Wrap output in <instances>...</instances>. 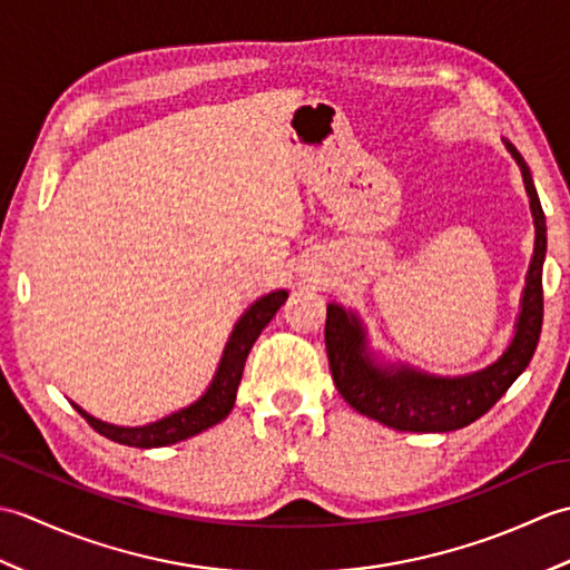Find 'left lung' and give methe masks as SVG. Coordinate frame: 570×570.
Segmentation results:
<instances>
[{"label":"left lung","instance_id":"8db88e82","mask_svg":"<svg viewBox=\"0 0 570 570\" xmlns=\"http://www.w3.org/2000/svg\"><path fill=\"white\" fill-rule=\"evenodd\" d=\"M522 168L524 188L534 215V257L527 272L522 311L514 325V337L498 362L463 377H435L409 365H377L367 350L365 325L357 313L328 304L325 318V350L333 382L345 402L360 414L414 433H445L470 426L500 402L514 380L527 370L539 345L543 321L541 272L547 257V217L537 196L529 166L510 141H504Z\"/></svg>","mask_w":570,"mask_h":570}]
</instances>
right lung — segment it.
I'll return each instance as SVG.
<instances>
[{"label":"right lung","instance_id":"1","mask_svg":"<svg viewBox=\"0 0 570 570\" xmlns=\"http://www.w3.org/2000/svg\"><path fill=\"white\" fill-rule=\"evenodd\" d=\"M286 298L288 294L284 288H278V292H272L262 296L259 301H254V304L242 313L239 321L235 323L233 335H229V341L223 350L220 365H217L210 386L205 390V394L198 399V402H193L190 406L174 411V414H168L159 421H151L147 426H115V423L90 416L88 411H82L78 404L72 406L80 411L82 419L88 421L95 431L102 433L105 439L122 445L161 448V445L186 441L190 435H198L200 431L220 423L229 411H233L237 386L242 380V370H245L249 350L254 341L259 337V333L269 325L274 313L282 308Z\"/></svg>","mask_w":570,"mask_h":570}]
</instances>
